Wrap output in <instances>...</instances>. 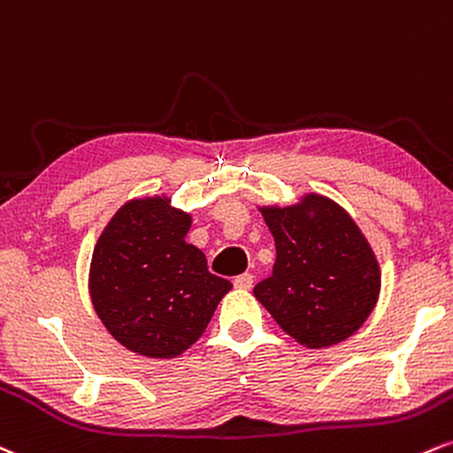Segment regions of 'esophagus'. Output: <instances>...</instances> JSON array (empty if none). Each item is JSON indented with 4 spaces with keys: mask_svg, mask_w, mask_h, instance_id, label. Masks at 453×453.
Instances as JSON below:
<instances>
[{
    "mask_svg": "<svg viewBox=\"0 0 453 453\" xmlns=\"http://www.w3.org/2000/svg\"><path fill=\"white\" fill-rule=\"evenodd\" d=\"M233 284H235V288H239V290H250V288H252V286H254V275H252V273L237 275Z\"/></svg>",
    "mask_w": 453,
    "mask_h": 453,
    "instance_id": "obj_1",
    "label": "esophagus"
}]
</instances>
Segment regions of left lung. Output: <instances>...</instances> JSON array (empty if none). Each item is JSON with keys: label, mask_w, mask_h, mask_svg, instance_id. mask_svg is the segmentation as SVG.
<instances>
[{"label": "left lung", "mask_w": 453, "mask_h": 453, "mask_svg": "<svg viewBox=\"0 0 453 453\" xmlns=\"http://www.w3.org/2000/svg\"><path fill=\"white\" fill-rule=\"evenodd\" d=\"M275 265L254 296L307 348H328L363 326L380 295L369 243L339 205L307 195L299 205L265 207Z\"/></svg>", "instance_id": "obj_1"}]
</instances>
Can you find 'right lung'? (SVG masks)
<instances>
[{
  "instance_id": "add662e5",
  "label": "right lung",
  "mask_w": 453,
  "mask_h": 453,
  "mask_svg": "<svg viewBox=\"0 0 453 453\" xmlns=\"http://www.w3.org/2000/svg\"><path fill=\"white\" fill-rule=\"evenodd\" d=\"M190 216L167 199L122 205L90 263V299L116 342L148 358H173L205 331L233 284L207 269L184 237Z\"/></svg>"
}]
</instances>
